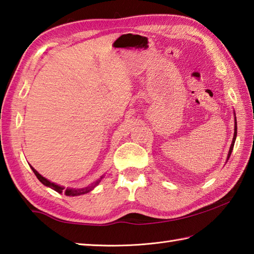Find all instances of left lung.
Segmentation results:
<instances>
[{
    "label": "left lung",
    "instance_id": "1",
    "mask_svg": "<svg viewBox=\"0 0 254 254\" xmlns=\"http://www.w3.org/2000/svg\"><path fill=\"white\" fill-rule=\"evenodd\" d=\"M235 121H236V119H235ZM235 124H236V122H235ZM236 137H237V126H235V134H234L233 143H231V145H230V148H229V153H228V157H227V160H228V159H229V157H230V155H231V152H233V148H234V145H235V141H236Z\"/></svg>",
    "mask_w": 254,
    "mask_h": 254
}]
</instances>
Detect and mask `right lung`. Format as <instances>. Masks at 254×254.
I'll return each instance as SVG.
<instances>
[{
  "mask_svg": "<svg viewBox=\"0 0 254 254\" xmlns=\"http://www.w3.org/2000/svg\"><path fill=\"white\" fill-rule=\"evenodd\" d=\"M30 168L32 169V171H34V174L36 175V177L38 178V180H39L42 185H45L46 187H49L51 189H53V190L57 191L58 193H64L65 195L67 196H75V195H80V194H85L87 193L89 191L93 190V189L99 185V182L101 181L102 178H104V176H101L98 180L95 181L94 183H91V185L89 187H86V188H83V189H65L64 187H61L59 185H56V183H53L51 181H49L48 179H46L45 177H42L39 172H38L36 169L32 168V167L30 166Z\"/></svg>",
  "mask_w": 254,
  "mask_h": 254,
  "instance_id": "obj_1",
  "label": "right lung"
}]
</instances>
